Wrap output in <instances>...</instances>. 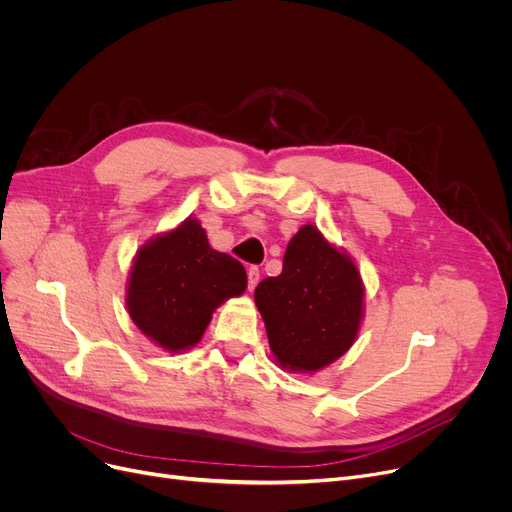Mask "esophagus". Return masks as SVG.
Segmentation results:
<instances>
[{
    "label": "esophagus",
    "mask_w": 512,
    "mask_h": 512,
    "mask_svg": "<svg viewBox=\"0 0 512 512\" xmlns=\"http://www.w3.org/2000/svg\"><path fill=\"white\" fill-rule=\"evenodd\" d=\"M259 278H261V274H259V267L257 265H251L249 270H247V280H249V290H253L257 284H259Z\"/></svg>",
    "instance_id": "esophagus-1"
}]
</instances>
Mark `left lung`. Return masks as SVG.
<instances>
[{
    "instance_id": "obj_1",
    "label": "left lung",
    "mask_w": 512,
    "mask_h": 512,
    "mask_svg": "<svg viewBox=\"0 0 512 512\" xmlns=\"http://www.w3.org/2000/svg\"><path fill=\"white\" fill-rule=\"evenodd\" d=\"M255 305L278 363L317 371L355 342L363 284L357 265L309 224L288 242L282 274L257 284Z\"/></svg>"
}]
</instances>
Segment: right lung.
<instances>
[{
  "mask_svg": "<svg viewBox=\"0 0 512 512\" xmlns=\"http://www.w3.org/2000/svg\"><path fill=\"white\" fill-rule=\"evenodd\" d=\"M247 288L242 263L213 251L193 218L134 257L126 305L137 328L172 353L201 340L213 309Z\"/></svg>",
  "mask_w": 512,
  "mask_h": 512,
  "instance_id": "1",
  "label": "right lung"
}]
</instances>
